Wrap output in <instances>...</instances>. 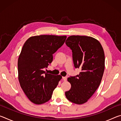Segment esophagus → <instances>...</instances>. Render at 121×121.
<instances>
[{"label": "esophagus", "instance_id": "obj_1", "mask_svg": "<svg viewBox=\"0 0 121 121\" xmlns=\"http://www.w3.org/2000/svg\"><path fill=\"white\" fill-rule=\"evenodd\" d=\"M62 79H63V81H67V77H62Z\"/></svg>", "mask_w": 121, "mask_h": 121}]
</instances>
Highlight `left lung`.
I'll return each mask as SVG.
<instances>
[{
	"mask_svg": "<svg viewBox=\"0 0 121 121\" xmlns=\"http://www.w3.org/2000/svg\"><path fill=\"white\" fill-rule=\"evenodd\" d=\"M65 44L72 50L75 67L81 71L68 78L71 86L65 95L70 101L81 105L92 96L101 83L105 69L104 51L99 41L89 36H70Z\"/></svg>",
	"mask_w": 121,
	"mask_h": 121,
	"instance_id": "8db88e82",
	"label": "left lung"
}]
</instances>
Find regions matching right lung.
I'll list each match as a JSON object with an SVG mask.
<instances>
[{
	"label": "right lung",
	"instance_id": "obj_1",
	"mask_svg": "<svg viewBox=\"0 0 121 121\" xmlns=\"http://www.w3.org/2000/svg\"><path fill=\"white\" fill-rule=\"evenodd\" d=\"M67 36L39 35L28 38L18 59V78L26 97L40 105L48 101L62 78L61 75L45 73L53 54L64 44Z\"/></svg>",
	"mask_w": 121,
	"mask_h": 121
}]
</instances>
